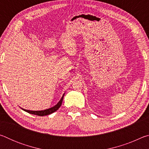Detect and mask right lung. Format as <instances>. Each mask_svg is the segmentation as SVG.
Here are the masks:
<instances>
[{"mask_svg": "<svg viewBox=\"0 0 149 149\" xmlns=\"http://www.w3.org/2000/svg\"><path fill=\"white\" fill-rule=\"evenodd\" d=\"M64 96V94L63 95V96L61 98V99H60V101L57 103V104L55 105L54 107H53L49 108V109H46V110H40V111H33V110H29L23 109V108H21L23 110L26 111V112L29 113V114L37 115V116H43L49 115L50 114H52V113L54 112L55 111H56L60 107V106H61V104H62Z\"/></svg>", "mask_w": 149, "mask_h": 149, "instance_id": "right-lung-1", "label": "right lung"}]
</instances>
